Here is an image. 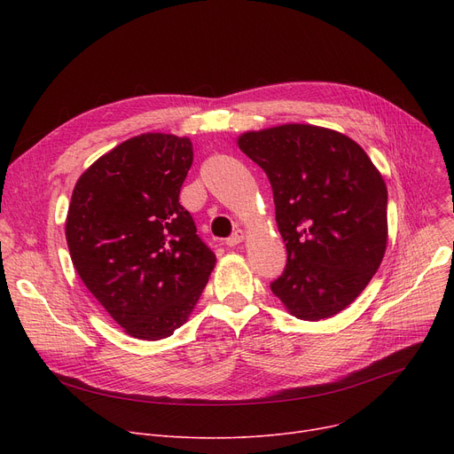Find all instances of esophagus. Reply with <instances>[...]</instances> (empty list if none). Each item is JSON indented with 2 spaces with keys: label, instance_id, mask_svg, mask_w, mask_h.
Wrapping results in <instances>:
<instances>
[{
  "label": "esophagus",
  "instance_id": "esophagus-1",
  "mask_svg": "<svg viewBox=\"0 0 454 454\" xmlns=\"http://www.w3.org/2000/svg\"><path fill=\"white\" fill-rule=\"evenodd\" d=\"M245 237H247V235H245L243 230H235V231L228 237V239H226V245H228V247H237V245L245 241Z\"/></svg>",
  "mask_w": 454,
  "mask_h": 454
}]
</instances>
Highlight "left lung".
<instances>
[{
	"mask_svg": "<svg viewBox=\"0 0 454 454\" xmlns=\"http://www.w3.org/2000/svg\"><path fill=\"white\" fill-rule=\"evenodd\" d=\"M237 145L269 176L287 265L272 293L300 320L335 317L385 257L387 184L351 137L289 123L245 132Z\"/></svg>",
	"mask_w": 454,
	"mask_h": 454,
	"instance_id": "8db88e82",
	"label": "left lung"
}]
</instances>
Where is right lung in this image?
<instances>
[{
	"label": "right lung",
	"instance_id": "1",
	"mask_svg": "<svg viewBox=\"0 0 454 454\" xmlns=\"http://www.w3.org/2000/svg\"><path fill=\"white\" fill-rule=\"evenodd\" d=\"M191 163L189 137L139 134L93 161L71 195L66 241L74 267L134 339L171 337L215 267L178 202Z\"/></svg>",
	"mask_w": 454,
	"mask_h": 454
}]
</instances>
